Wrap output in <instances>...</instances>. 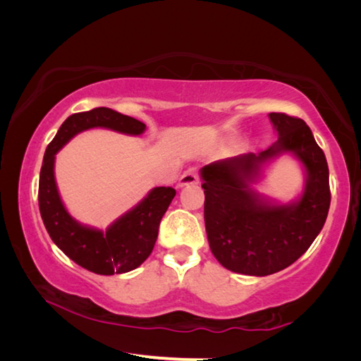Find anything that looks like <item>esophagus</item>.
I'll return each instance as SVG.
<instances>
[{"label": "esophagus", "instance_id": "1", "mask_svg": "<svg viewBox=\"0 0 361 361\" xmlns=\"http://www.w3.org/2000/svg\"><path fill=\"white\" fill-rule=\"evenodd\" d=\"M195 183H199V172H197V169L191 167L181 175V178L178 180V188L188 186V185H195Z\"/></svg>", "mask_w": 361, "mask_h": 361}]
</instances>
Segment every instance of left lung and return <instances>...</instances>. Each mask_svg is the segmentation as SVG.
Returning <instances> with one entry per match:
<instances>
[{
  "mask_svg": "<svg viewBox=\"0 0 361 361\" xmlns=\"http://www.w3.org/2000/svg\"><path fill=\"white\" fill-rule=\"evenodd\" d=\"M269 118L279 133L277 143L258 154L229 157L200 170L212 253L219 264L243 276H269L293 264L319 235L331 202L325 152L309 126L285 113ZM282 152L295 154L305 166V192L295 204H266L249 183L262 163Z\"/></svg>",
  "mask_w": 361,
  "mask_h": 361,
  "instance_id": "8db88e82",
  "label": "left lung"
}]
</instances>
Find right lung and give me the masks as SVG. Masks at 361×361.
<instances>
[{
	"label": "right lung",
	"mask_w": 361,
	"mask_h": 361,
	"mask_svg": "<svg viewBox=\"0 0 361 361\" xmlns=\"http://www.w3.org/2000/svg\"><path fill=\"white\" fill-rule=\"evenodd\" d=\"M94 127H105L129 135H140L146 129L143 122L105 106L71 114L47 145L39 173L38 202L49 235L70 259L90 272L113 276L133 271L151 255L159 224L176 191L170 186L154 188L135 209L116 219L106 232L85 228L75 221L60 200L54 178V161L57 151L68 140Z\"/></svg>",
	"instance_id": "obj_1"
}]
</instances>
